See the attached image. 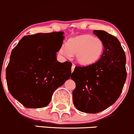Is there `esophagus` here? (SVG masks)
I'll use <instances>...</instances> for the list:
<instances>
[{
  "instance_id": "1",
  "label": "esophagus",
  "mask_w": 134,
  "mask_h": 134,
  "mask_svg": "<svg viewBox=\"0 0 134 134\" xmlns=\"http://www.w3.org/2000/svg\"><path fill=\"white\" fill-rule=\"evenodd\" d=\"M75 65L74 64H72V66H71V71H74V69H75Z\"/></svg>"
}]
</instances>
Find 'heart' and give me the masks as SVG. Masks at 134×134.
<instances>
[{
	"label": "heart",
	"instance_id": "b5f03b06",
	"mask_svg": "<svg viewBox=\"0 0 134 134\" xmlns=\"http://www.w3.org/2000/svg\"><path fill=\"white\" fill-rule=\"evenodd\" d=\"M104 49V42L100 38L90 35H81L70 38L66 46H61L59 52L67 58L75 55V59L79 64L90 65L100 59Z\"/></svg>",
	"mask_w": 134,
	"mask_h": 134
}]
</instances>
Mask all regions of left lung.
Wrapping results in <instances>:
<instances>
[{
    "label": "left lung",
    "mask_w": 134,
    "mask_h": 134,
    "mask_svg": "<svg viewBox=\"0 0 134 134\" xmlns=\"http://www.w3.org/2000/svg\"><path fill=\"white\" fill-rule=\"evenodd\" d=\"M93 34L104 42L100 59L86 66H76L71 74L75 82L73 103L79 111L96 114L114 104L119 97L126 79V56L115 37L103 30Z\"/></svg>",
    "instance_id": "obj_1"
}]
</instances>
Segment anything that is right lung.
<instances>
[{"label":"right lung","instance_id":"add662e5","mask_svg":"<svg viewBox=\"0 0 134 134\" xmlns=\"http://www.w3.org/2000/svg\"><path fill=\"white\" fill-rule=\"evenodd\" d=\"M64 32L26 35L12 50L6 69L9 93L26 108L46 107L53 92L69 79L71 64L59 63L56 53Z\"/></svg>","mask_w":134,"mask_h":134}]
</instances>
